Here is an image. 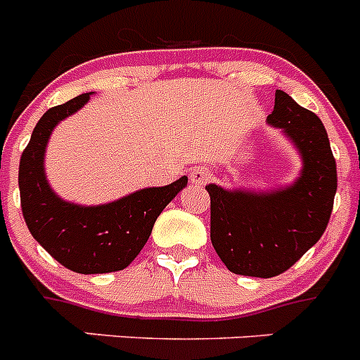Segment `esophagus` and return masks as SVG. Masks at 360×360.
<instances>
[{
	"label": "esophagus",
	"instance_id": "1",
	"mask_svg": "<svg viewBox=\"0 0 360 360\" xmlns=\"http://www.w3.org/2000/svg\"><path fill=\"white\" fill-rule=\"evenodd\" d=\"M209 178H211V171L207 167H193L189 173L191 184H195V186H205Z\"/></svg>",
	"mask_w": 360,
	"mask_h": 360
}]
</instances>
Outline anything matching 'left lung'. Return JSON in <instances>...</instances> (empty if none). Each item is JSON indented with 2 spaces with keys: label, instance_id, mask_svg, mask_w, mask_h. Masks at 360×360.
Here are the masks:
<instances>
[{
  "label": "left lung",
  "instance_id": "1",
  "mask_svg": "<svg viewBox=\"0 0 360 360\" xmlns=\"http://www.w3.org/2000/svg\"><path fill=\"white\" fill-rule=\"evenodd\" d=\"M270 128L281 131L299 155L290 184L266 189L209 184L211 241L231 272L274 278L319 241L332 214L337 167L319 117L276 90Z\"/></svg>",
  "mask_w": 360,
  "mask_h": 360
}]
</instances>
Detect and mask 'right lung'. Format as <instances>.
<instances>
[{
    "label": "right lung",
    "instance_id": "add662e5",
    "mask_svg": "<svg viewBox=\"0 0 360 360\" xmlns=\"http://www.w3.org/2000/svg\"><path fill=\"white\" fill-rule=\"evenodd\" d=\"M91 95L94 91L79 95L41 117L19 162V193L28 231L53 259L77 274H106L126 269L141 254L160 212L187 186V176L98 205L57 195L44 171L50 136Z\"/></svg>",
    "mask_w": 360,
    "mask_h": 360
}]
</instances>
